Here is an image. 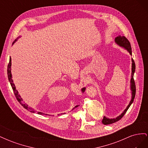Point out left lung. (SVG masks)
<instances>
[{
  "instance_id": "1",
  "label": "left lung",
  "mask_w": 148,
  "mask_h": 148,
  "mask_svg": "<svg viewBox=\"0 0 148 148\" xmlns=\"http://www.w3.org/2000/svg\"><path fill=\"white\" fill-rule=\"evenodd\" d=\"M115 42L117 43V44L120 46H122L124 48H125L129 52L130 54L132 55V47H131V44L130 43L128 40L125 38V36H118L117 38H115ZM132 78H131V89H132V100L130 102L128 106H127V109H125V110L123 111V112L120 115H119V117H117V118L115 119H107L106 117H104L103 118L102 122L104 125H109V124H111L115 123L116 122H117L119 120H120L122 119L123 115L125 114V113L127 112V110L128 109V108L130 107V106H131V104L133 103L134 99H135V95H136V85H135V80H134L133 78V75H134V73L135 71V63L134 62L133 59H132Z\"/></svg>"
}]
</instances>
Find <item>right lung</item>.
<instances>
[{
  "label": "right lung",
  "mask_w": 148,
  "mask_h": 148,
  "mask_svg": "<svg viewBox=\"0 0 148 148\" xmlns=\"http://www.w3.org/2000/svg\"><path fill=\"white\" fill-rule=\"evenodd\" d=\"M15 41H15L14 42H13V44L14 43ZM11 61H12L11 58H10L9 63H8V66H7V75H8V80H9V82H10V83L12 88V89H13V92H14L15 96V97H16V99H17L18 101V102H20V104L22 106H23V107H24V108H25L26 109H27V110H29L30 112H33V113H34V112H35V110H33L32 108H30V107H28V106L27 104H25L24 102H22V101H23V100H22L21 97L20 96L18 95V92L17 90L16 89V87H15V84H14V83H13V79H12V73H11V65H12ZM84 90H85V88H83V89H82V91L83 92L84 91ZM78 107V106H75V107ZM38 114H40V115H43V114H43V113H42V112H38Z\"/></svg>",
  "instance_id": "1"
}]
</instances>
